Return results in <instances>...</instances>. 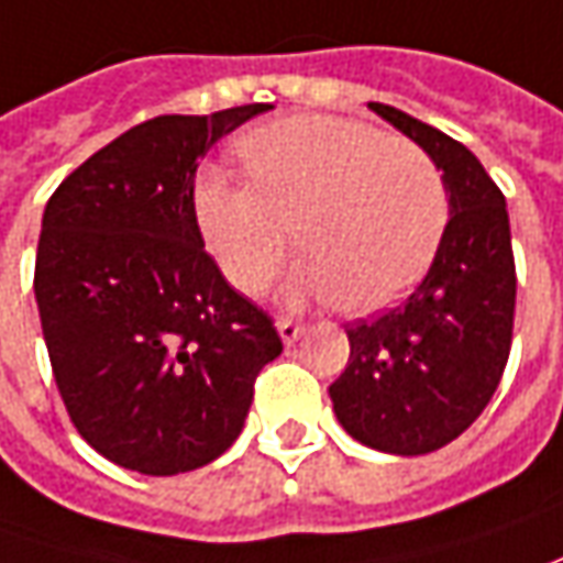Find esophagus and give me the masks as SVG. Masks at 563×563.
I'll return each mask as SVG.
<instances>
[{
	"label": "esophagus",
	"instance_id": "obj_1",
	"mask_svg": "<svg viewBox=\"0 0 563 563\" xmlns=\"http://www.w3.org/2000/svg\"><path fill=\"white\" fill-rule=\"evenodd\" d=\"M277 333H280V340L286 342V345H292V342H299V336L305 333V327H301L299 320L280 318L277 320Z\"/></svg>",
	"mask_w": 563,
	"mask_h": 563
}]
</instances>
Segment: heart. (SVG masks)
Segmentation results:
<instances>
[{
	"instance_id": "1",
	"label": "heart",
	"mask_w": 563,
	"mask_h": 563,
	"mask_svg": "<svg viewBox=\"0 0 563 563\" xmlns=\"http://www.w3.org/2000/svg\"><path fill=\"white\" fill-rule=\"evenodd\" d=\"M252 180L202 170L192 208L223 277L249 296L305 249L286 292L374 314L415 289L437 258L449 192L437 162L377 126L292 114L240 140Z\"/></svg>"
}]
</instances>
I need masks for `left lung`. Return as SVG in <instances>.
Segmentation results:
<instances>
[{
	"label": "left lung",
	"mask_w": 563,
	"mask_h": 563,
	"mask_svg": "<svg viewBox=\"0 0 563 563\" xmlns=\"http://www.w3.org/2000/svg\"><path fill=\"white\" fill-rule=\"evenodd\" d=\"M367 108L437 162L449 223L415 292L345 330L352 355L330 398L361 445L427 455L483 415L505 374L517 296L511 223L501 189L471 148L393 106Z\"/></svg>",
	"instance_id": "obj_1"
}]
</instances>
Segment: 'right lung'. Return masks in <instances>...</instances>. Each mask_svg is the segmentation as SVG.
Here are the masks:
<instances>
[{
  "label": "right lung",
  "mask_w": 563,
  "mask_h": 563,
  "mask_svg": "<svg viewBox=\"0 0 563 563\" xmlns=\"http://www.w3.org/2000/svg\"><path fill=\"white\" fill-rule=\"evenodd\" d=\"M267 108L130 126L46 202L33 296L52 374L77 433L126 471L174 476L221 457L283 352L205 252L192 208L199 158Z\"/></svg>",
  "instance_id": "add662e5"
}]
</instances>
